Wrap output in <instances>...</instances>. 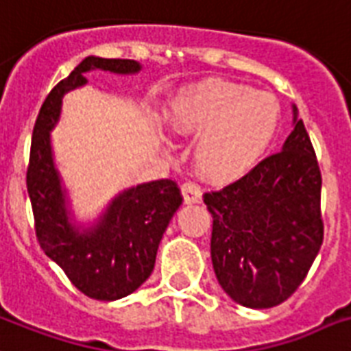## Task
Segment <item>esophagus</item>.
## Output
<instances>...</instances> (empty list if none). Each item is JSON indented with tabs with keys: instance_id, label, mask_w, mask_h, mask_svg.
I'll return each instance as SVG.
<instances>
[{
	"instance_id": "esophagus-1",
	"label": "esophagus",
	"mask_w": 351,
	"mask_h": 351,
	"mask_svg": "<svg viewBox=\"0 0 351 351\" xmlns=\"http://www.w3.org/2000/svg\"><path fill=\"white\" fill-rule=\"evenodd\" d=\"M182 195H184L186 204H197V202L202 200V191L195 182H184L182 184Z\"/></svg>"
}]
</instances>
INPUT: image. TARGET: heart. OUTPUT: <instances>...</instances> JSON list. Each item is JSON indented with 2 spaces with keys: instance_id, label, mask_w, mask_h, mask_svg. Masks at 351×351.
<instances>
[{
  "instance_id": "heart-1",
  "label": "heart",
  "mask_w": 351,
  "mask_h": 351,
  "mask_svg": "<svg viewBox=\"0 0 351 351\" xmlns=\"http://www.w3.org/2000/svg\"><path fill=\"white\" fill-rule=\"evenodd\" d=\"M280 106L269 93L224 79L182 88L165 108V123L180 136H197L193 165L215 184L234 182L254 169L269 149Z\"/></svg>"
}]
</instances>
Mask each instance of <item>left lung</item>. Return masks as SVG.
<instances>
[{
  "mask_svg": "<svg viewBox=\"0 0 351 351\" xmlns=\"http://www.w3.org/2000/svg\"><path fill=\"white\" fill-rule=\"evenodd\" d=\"M282 151L239 180L204 193L213 217L211 263L221 287L241 306H280L300 287L324 241L322 176L304 121L293 106Z\"/></svg>",
  "mask_w": 351,
  "mask_h": 351,
  "instance_id": "left-lung-1",
  "label": "left lung"
}]
</instances>
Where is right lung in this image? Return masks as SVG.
Wrapping results in <instances>:
<instances>
[{
	"mask_svg": "<svg viewBox=\"0 0 351 351\" xmlns=\"http://www.w3.org/2000/svg\"><path fill=\"white\" fill-rule=\"evenodd\" d=\"M92 69L130 75L141 66L128 58L86 57L51 90L34 123L27 191L45 256L88 298L112 302L134 293L151 276L158 245L182 204V195L169 178L147 182L117 195L92 228L80 230L69 223L66 191L53 162L51 130L60 117L64 95L84 86V75Z\"/></svg>",
	"mask_w": 351,
	"mask_h": 351,
	"instance_id": "right-lung-1",
	"label": "right lung"
}]
</instances>
